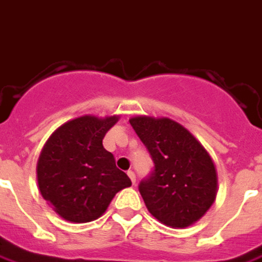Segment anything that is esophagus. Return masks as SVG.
<instances>
[{
	"label": "esophagus",
	"instance_id": "1",
	"mask_svg": "<svg viewBox=\"0 0 262 262\" xmlns=\"http://www.w3.org/2000/svg\"><path fill=\"white\" fill-rule=\"evenodd\" d=\"M127 176H129V179L132 180V183L135 184V183H136V174H135V171L129 170V171H127Z\"/></svg>",
	"mask_w": 262,
	"mask_h": 262
}]
</instances>
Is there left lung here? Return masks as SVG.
<instances>
[{
    "label": "left lung",
    "instance_id": "1",
    "mask_svg": "<svg viewBox=\"0 0 262 262\" xmlns=\"http://www.w3.org/2000/svg\"><path fill=\"white\" fill-rule=\"evenodd\" d=\"M129 122L155 164L139 183L150 214L177 228L195 223L217 194V173L207 150L171 119L137 116Z\"/></svg>",
    "mask_w": 262,
    "mask_h": 262
}]
</instances>
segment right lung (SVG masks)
Here are the masks:
<instances>
[{
	"instance_id": "add662e5",
	"label": "right lung",
	"mask_w": 262,
	"mask_h": 262,
	"mask_svg": "<svg viewBox=\"0 0 262 262\" xmlns=\"http://www.w3.org/2000/svg\"><path fill=\"white\" fill-rule=\"evenodd\" d=\"M118 119L82 116L69 120L43 146L36 167L38 184L42 197L62 219L96 220L115 194L132 184L102 143Z\"/></svg>"
}]
</instances>
